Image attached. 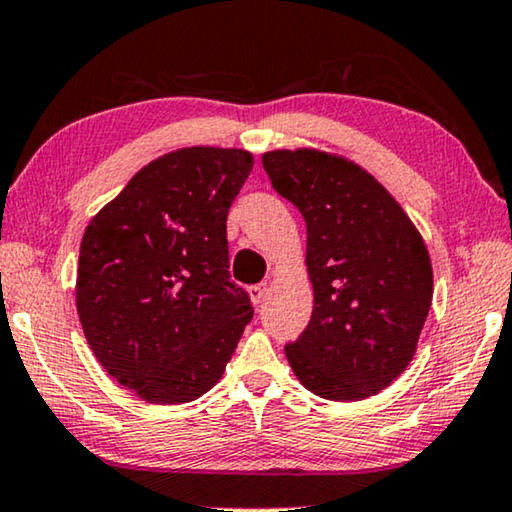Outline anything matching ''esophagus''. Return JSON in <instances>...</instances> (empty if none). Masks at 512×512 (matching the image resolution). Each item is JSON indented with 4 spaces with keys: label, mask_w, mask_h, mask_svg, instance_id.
Listing matches in <instances>:
<instances>
[{
    "label": "esophagus",
    "mask_w": 512,
    "mask_h": 512,
    "mask_svg": "<svg viewBox=\"0 0 512 512\" xmlns=\"http://www.w3.org/2000/svg\"><path fill=\"white\" fill-rule=\"evenodd\" d=\"M266 294H269V282H259V285H253L250 287V299H253V303H262L266 299Z\"/></svg>",
    "instance_id": "1"
}]
</instances>
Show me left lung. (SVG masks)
Returning <instances> with one entry per match:
<instances>
[{"instance_id":"1","label":"left lung","mask_w":512,"mask_h":512,"mask_svg":"<svg viewBox=\"0 0 512 512\" xmlns=\"http://www.w3.org/2000/svg\"><path fill=\"white\" fill-rule=\"evenodd\" d=\"M262 165L308 227L315 305L305 331L285 345L287 361L319 398H370L414 358L430 312L432 264L423 236L352 160L280 149L264 154Z\"/></svg>"}]
</instances>
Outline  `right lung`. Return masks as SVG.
Listing matches in <instances>:
<instances>
[{
    "label": "right lung",
    "mask_w": 512,
    "mask_h": 512,
    "mask_svg": "<svg viewBox=\"0 0 512 512\" xmlns=\"http://www.w3.org/2000/svg\"><path fill=\"white\" fill-rule=\"evenodd\" d=\"M250 170L241 149L172 151L87 225L75 282L82 331L105 372L142 400L207 393L253 319L227 271V213Z\"/></svg>",
    "instance_id": "1"
}]
</instances>
